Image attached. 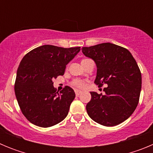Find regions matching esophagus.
I'll use <instances>...</instances> for the list:
<instances>
[{
  "label": "esophagus",
  "instance_id": "1",
  "mask_svg": "<svg viewBox=\"0 0 153 153\" xmlns=\"http://www.w3.org/2000/svg\"><path fill=\"white\" fill-rule=\"evenodd\" d=\"M75 93H76V96H79V95H80L81 93H82V91H80V90H75Z\"/></svg>",
  "mask_w": 153,
  "mask_h": 153
}]
</instances>
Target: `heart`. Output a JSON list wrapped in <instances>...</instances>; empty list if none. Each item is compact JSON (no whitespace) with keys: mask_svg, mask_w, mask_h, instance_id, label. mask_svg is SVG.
I'll return each mask as SVG.
<instances>
[{"mask_svg":"<svg viewBox=\"0 0 153 153\" xmlns=\"http://www.w3.org/2000/svg\"><path fill=\"white\" fill-rule=\"evenodd\" d=\"M71 85L76 88H83L85 86V82L81 79H75L71 82Z\"/></svg>","mask_w":153,"mask_h":153,"instance_id":"heart-1","label":"heart"}]
</instances>
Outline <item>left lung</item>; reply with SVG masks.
I'll list each match as a JSON object with an SVG mask.
<instances>
[{"mask_svg":"<svg viewBox=\"0 0 153 153\" xmlns=\"http://www.w3.org/2000/svg\"><path fill=\"white\" fill-rule=\"evenodd\" d=\"M82 52L94 60L97 67L94 83L103 84L105 92H90L86 104L89 117L100 125L114 126L125 121L135 111L140 100L142 75L129 51L110 43L83 47Z\"/></svg>","mask_w":153,"mask_h":153,"instance_id":"1","label":"left lung"}]
</instances>
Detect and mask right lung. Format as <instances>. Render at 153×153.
<instances>
[{"mask_svg":"<svg viewBox=\"0 0 153 153\" xmlns=\"http://www.w3.org/2000/svg\"><path fill=\"white\" fill-rule=\"evenodd\" d=\"M79 51V47L43 45L23 57L14 92L21 112L31 123L47 128L66 118L75 93L68 86L58 93L53 79L64 74L66 66Z\"/></svg>","mask_w":153,"mask_h":153,"instance_id":"right-lung-1","label":"right lung"}]
</instances>
